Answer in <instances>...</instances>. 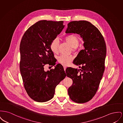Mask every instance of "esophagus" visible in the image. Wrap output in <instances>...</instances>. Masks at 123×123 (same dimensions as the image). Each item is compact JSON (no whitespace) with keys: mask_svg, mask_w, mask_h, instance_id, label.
Instances as JSON below:
<instances>
[{"mask_svg":"<svg viewBox=\"0 0 123 123\" xmlns=\"http://www.w3.org/2000/svg\"><path fill=\"white\" fill-rule=\"evenodd\" d=\"M64 70H65V69H66V66H64Z\"/></svg>","mask_w":123,"mask_h":123,"instance_id":"34e87169","label":"esophagus"}]
</instances>
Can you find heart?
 Segmentation results:
<instances>
[{
	"mask_svg": "<svg viewBox=\"0 0 123 123\" xmlns=\"http://www.w3.org/2000/svg\"><path fill=\"white\" fill-rule=\"evenodd\" d=\"M65 40L72 47L73 51L75 50L76 47L78 46L80 43V38L76 36H70L66 37ZM59 41L57 38L54 39L51 43L50 49L52 52L54 53H57L58 52V47ZM73 57L71 55H61L58 57V61L62 65H68L73 60Z\"/></svg>",
	"mask_w": 123,
	"mask_h": 123,
	"instance_id": "b5f03b06",
	"label": "heart"
}]
</instances>
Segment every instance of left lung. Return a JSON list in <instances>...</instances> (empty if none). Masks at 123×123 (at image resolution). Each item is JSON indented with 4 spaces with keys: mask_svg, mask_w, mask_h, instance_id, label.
I'll use <instances>...</instances> for the list:
<instances>
[{
    "mask_svg": "<svg viewBox=\"0 0 123 123\" xmlns=\"http://www.w3.org/2000/svg\"><path fill=\"white\" fill-rule=\"evenodd\" d=\"M67 25L65 33L79 34L85 48L73 61L81 69L70 68L66 71L67 76L73 81L68 92L72 101L84 103L90 101L98 89L105 70L106 44L100 31L90 22L75 21Z\"/></svg>",
    "mask_w": 123,
    "mask_h": 123,
    "instance_id": "left-lung-1",
    "label": "left lung"
}]
</instances>
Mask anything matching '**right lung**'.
I'll return each instance as SVG.
<instances>
[{
    "instance_id": "right-lung-1",
    "label": "right lung",
    "mask_w": 123,
    "mask_h": 123,
    "mask_svg": "<svg viewBox=\"0 0 123 123\" xmlns=\"http://www.w3.org/2000/svg\"><path fill=\"white\" fill-rule=\"evenodd\" d=\"M63 21L40 20L31 26L20 44V70L25 88L29 97L38 102L51 100L57 86L66 77L63 66L45 72L46 64L56 65L51 42L65 27Z\"/></svg>"
}]
</instances>
